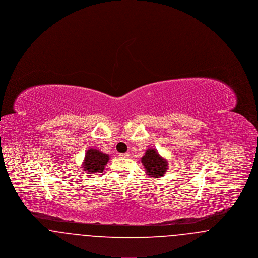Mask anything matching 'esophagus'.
Wrapping results in <instances>:
<instances>
[{
	"label": "esophagus",
	"instance_id": "1",
	"mask_svg": "<svg viewBox=\"0 0 258 258\" xmlns=\"http://www.w3.org/2000/svg\"><path fill=\"white\" fill-rule=\"evenodd\" d=\"M128 156H130V154H128V153L119 154V157H120V158H124V159H127V158H128Z\"/></svg>",
	"mask_w": 258,
	"mask_h": 258
}]
</instances>
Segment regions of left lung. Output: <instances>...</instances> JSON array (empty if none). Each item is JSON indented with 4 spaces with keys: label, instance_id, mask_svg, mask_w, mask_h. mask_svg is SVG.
Returning a JSON list of instances; mask_svg holds the SVG:
<instances>
[{
    "label": "left lung",
    "instance_id": "8db88e82",
    "mask_svg": "<svg viewBox=\"0 0 258 258\" xmlns=\"http://www.w3.org/2000/svg\"><path fill=\"white\" fill-rule=\"evenodd\" d=\"M141 161L149 177L160 178L167 170L168 161L164 160L156 149H148Z\"/></svg>",
    "mask_w": 258,
    "mask_h": 258
}]
</instances>
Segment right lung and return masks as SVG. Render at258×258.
Here are the masks:
<instances>
[{"instance_id": "right-lung-1", "label": "right lung", "mask_w": 258, "mask_h": 258, "mask_svg": "<svg viewBox=\"0 0 258 258\" xmlns=\"http://www.w3.org/2000/svg\"><path fill=\"white\" fill-rule=\"evenodd\" d=\"M109 160V156L97 149L90 148L86 152L82 168L88 174L102 173L106 163Z\"/></svg>"}]
</instances>
